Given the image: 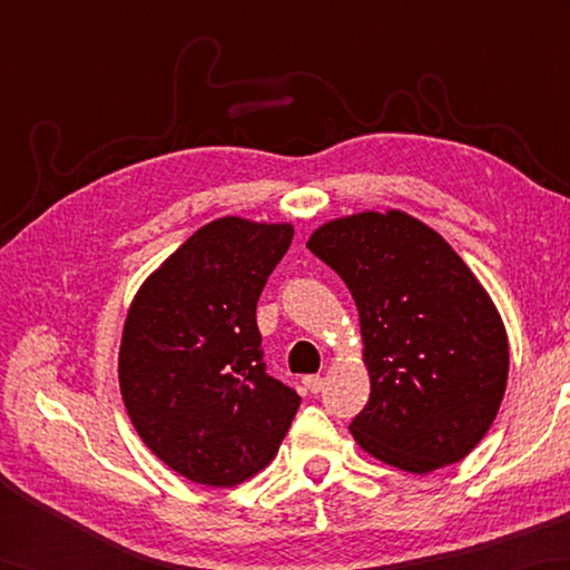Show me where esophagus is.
I'll list each match as a JSON object with an SVG mask.
<instances>
[{"mask_svg":"<svg viewBox=\"0 0 570 570\" xmlns=\"http://www.w3.org/2000/svg\"><path fill=\"white\" fill-rule=\"evenodd\" d=\"M304 384H306V390H308L311 394H321L325 382H323L321 374H308V377L304 380Z\"/></svg>","mask_w":570,"mask_h":570,"instance_id":"obj_1","label":"esophagus"}]
</instances>
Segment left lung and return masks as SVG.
<instances>
[{"mask_svg":"<svg viewBox=\"0 0 570 570\" xmlns=\"http://www.w3.org/2000/svg\"><path fill=\"white\" fill-rule=\"evenodd\" d=\"M308 249L360 313L370 402L350 423L386 465L431 472L463 460L498 416L510 345L485 288L453 247L402 210L321 225Z\"/></svg>","mask_w":570,"mask_h":570,"instance_id":"obj_1","label":"left lung"}]
</instances>
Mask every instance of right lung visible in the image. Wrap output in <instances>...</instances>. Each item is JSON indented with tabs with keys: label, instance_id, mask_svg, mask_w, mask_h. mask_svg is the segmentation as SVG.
<instances>
[{
	"label": "right lung",
	"instance_id": "right-lung-1",
	"mask_svg": "<svg viewBox=\"0 0 570 570\" xmlns=\"http://www.w3.org/2000/svg\"><path fill=\"white\" fill-rule=\"evenodd\" d=\"M292 225L220 217L131 301L119 390L141 441L198 485L233 488L272 463L301 396L266 374L257 301Z\"/></svg>",
	"mask_w": 570,
	"mask_h": 570
}]
</instances>
